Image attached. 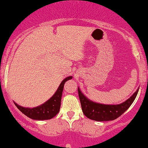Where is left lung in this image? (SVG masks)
Returning <instances> with one entry per match:
<instances>
[{"label":"left lung","mask_w":148,"mask_h":148,"mask_svg":"<svg viewBox=\"0 0 148 148\" xmlns=\"http://www.w3.org/2000/svg\"><path fill=\"white\" fill-rule=\"evenodd\" d=\"M138 89L133 95L120 104L108 105V104H98L88 99L78 88V95L80 98L82 110L84 114L88 119L97 121H107L116 119L121 116L133 102L138 92Z\"/></svg>","instance_id":"1"}]
</instances>
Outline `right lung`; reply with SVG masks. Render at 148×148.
<instances>
[{
  "mask_svg": "<svg viewBox=\"0 0 148 148\" xmlns=\"http://www.w3.org/2000/svg\"><path fill=\"white\" fill-rule=\"evenodd\" d=\"M71 79H72V77L70 76L62 81L53 96L41 106L30 109L20 106L15 103V106L20 112L30 119L34 120H47L52 119L59 112L63 87L66 81Z\"/></svg>",
  "mask_w": 148,
  "mask_h": 148,
  "instance_id": "add662e5",
  "label": "right lung"
}]
</instances>
